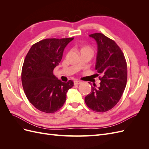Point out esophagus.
<instances>
[{"mask_svg": "<svg viewBox=\"0 0 149 149\" xmlns=\"http://www.w3.org/2000/svg\"><path fill=\"white\" fill-rule=\"evenodd\" d=\"M81 81H79V80H74V84H75V85H78V84H81Z\"/></svg>", "mask_w": 149, "mask_h": 149, "instance_id": "esophagus-1", "label": "esophagus"}]
</instances>
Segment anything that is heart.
I'll use <instances>...</instances> for the list:
<instances>
[{
  "instance_id": "b5f03b06",
  "label": "heart",
  "mask_w": 149,
  "mask_h": 149,
  "mask_svg": "<svg viewBox=\"0 0 149 149\" xmlns=\"http://www.w3.org/2000/svg\"><path fill=\"white\" fill-rule=\"evenodd\" d=\"M81 50H91V51H93L92 50V48L89 47V46H84L82 48H81Z\"/></svg>"
}]
</instances>
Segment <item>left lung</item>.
I'll return each instance as SVG.
<instances>
[{
  "label": "left lung",
  "instance_id": "left-lung-1",
  "mask_svg": "<svg viewBox=\"0 0 149 149\" xmlns=\"http://www.w3.org/2000/svg\"><path fill=\"white\" fill-rule=\"evenodd\" d=\"M96 40L97 53L95 68L102 74L100 86H91V93L85 97L88 107L94 111L104 112L118 103L125 88L127 67L123 52L112 39L101 33L89 35Z\"/></svg>",
  "mask_w": 149,
  "mask_h": 149
}]
</instances>
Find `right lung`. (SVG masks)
Listing matches in <instances>:
<instances>
[{"label":"right lung","instance_id":"add662e5","mask_svg":"<svg viewBox=\"0 0 149 149\" xmlns=\"http://www.w3.org/2000/svg\"><path fill=\"white\" fill-rule=\"evenodd\" d=\"M74 38H46L33 44L22 66V83L29 101L39 111L53 113L63 106L73 81L62 82L53 74L64 49Z\"/></svg>","mask_w":149,"mask_h":149}]
</instances>
